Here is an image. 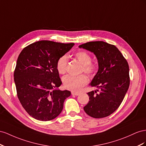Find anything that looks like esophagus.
I'll return each instance as SVG.
<instances>
[{
	"mask_svg": "<svg viewBox=\"0 0 146 146\" xmlns=\"http://www.w3.org/2000/svg\"><path fill=\"white\" fill-rule=\"evenodd\" d=\"M72 94L73 95H76V96H77V95H80V93L79 92H72Z\"/></svg>",
	"mask_w": 146,
	"mask_h": 146,
	"instance_id": "esophagus-1",
	"label": "esophagus"
}]
</instances>
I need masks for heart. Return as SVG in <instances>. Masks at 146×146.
I'll return each mask as SVG.
<instances>
[{"label":"heart","instance_id":"1","mask_svg":"<svg viewBox=\"0 0 146 146\" xmlns=\"http://www.w3.org/2000/svg\"><path fill=\"white\" fill-rule=\"evenodd\" d=\"M74 57L82 65L81 72H84L90 76H94L97 73L98 65L96 61L92 60L89 53L85 51H79L74 54ZM68 57L66 56L60 57L57 62V70L60 74H64L66 72ZM89 82L88 78L85 74L74 76L68 75L63 79L65 88L72 91H79Z\"/></svg>","mask_w":146,"mask_h":146}]
</instances>
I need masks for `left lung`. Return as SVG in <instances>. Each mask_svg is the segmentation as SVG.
Listing matches in <instances>:
<instances>
[{"label": "left lung", "mask_w": 146, "mask_h": 146, "mask_svg": "<svg viewBox=\"0 0 146 146\" xmlns=\"http://www.w3.org/2000/svg\"><path fill=\"white\" fill-rule=\"evenodd\" d=\"M92 52L98 62V71L90 85L98 88L87 93L89 103L84 110L90 117H107L122 103L130 86L129 65L114 45L102 41H90L79 46Z\"/></svg>", "instance_id": "8db88e82"}]
</instances>
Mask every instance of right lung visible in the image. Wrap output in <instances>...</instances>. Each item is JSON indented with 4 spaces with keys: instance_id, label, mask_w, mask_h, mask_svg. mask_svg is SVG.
Returning <instances> with one entry per match:
<instances>
[{
    "instance_id": "add662e5",
    "label": "right lung",
    "mask_w": 146,
    "mask_h": 146,
    "mask_svg": "<svg viewBox=\"0 0 146 146\" xmlns=\"http://www.w3.org/2000/svg\"><path fill=\"white\" fill-rule=\"evenodd\" d=\"M74 44L41 40L28 45L19 54L14 72L16 92L24 110L34 119L48 121L63 110L71 92L54 89L62 84L57 62Z\"/></svg>"
}]
</instances>
